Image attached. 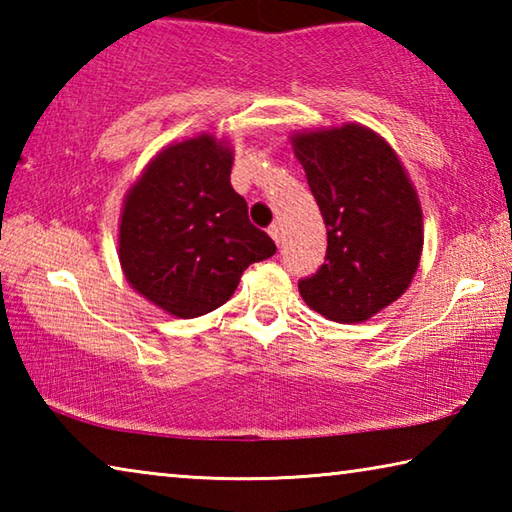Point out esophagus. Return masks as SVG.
<instances>
[{
  "label": "esophagus",
  "instance_id": "1",
  "mask_svg": "<svg viewBox=\"0 0 512 512\" xmlns=\"http://www.w3.org/2000/svg\"><path fill=\"white\" fill-rule=\"evenodd\" d=\"M268 235H271V237H273V241H275V244H277V246H280V244H282V228H280V225H277V223H273V225H271V228H268Z\"/></svg>",
  "mask_w": 512,
  "mask_h": 512
}]
</instances>
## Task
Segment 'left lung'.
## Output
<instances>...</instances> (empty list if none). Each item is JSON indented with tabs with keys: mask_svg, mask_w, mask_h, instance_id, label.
I'll use <instances>...</instances> for the list:
<instances>
[{
	"mask_svg": "<svg viewBox=\"0 0 512 512\" xmlns=\"http://www.w3.org/2000/svg\"><path fill=\"white\" fill-rule=\"evenodd\" d=\"M289 140L327 228V262L298 282L300 296L327 320L363 323L393 305L418 271V192L400 155L368 126L316 128Z\"/></svg>",
	"mask_w": 512,
	"mask_h": 512,
	"instance_id": "1",
	"label": "left lung"
}]
</instances>
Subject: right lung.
<instances>
[{
  "label": "right lung",
  "instance_id": "obj_1",
  "mask_svg": "<svg viewBox=\"0 0 512 512\" xmlns=\"http://www.w3.org/2000/svg\"><path fill=\"white\" fill-rule=\"evenodd\" d=\"M235 151L201 133L162 146L124 196L119 264L126 282L176 318H196L235 293L246 268L275 255L230 185Z\"/></svg>",
  "mask_w": 512,
  "mask_h": 512
}]
</instances>
